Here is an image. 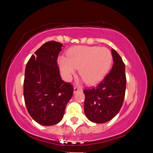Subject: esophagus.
I'll use <instances>...</instances> for the list:
<instances>
[{
  "mask_svg": "<svg viewBox=\"0 0 153 153\" xmlns=\"http://www.w3.org/2000/svg\"><path fill=\"white\" fill-rule=\"evenodd\" d=\"M81 91V88H80L78 86L74 87V94H75V93H77L78 91Z\"/></svg>",
  "mask_w": 153,
  "mask_h": 153,
  "instance_id": "esophagus-1",
  "label": "esophagus"
}]
</instances>
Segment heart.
I'll list each match as a JSON object with an SVG mask.
<instances>
[{
  "instance_id": "heart-1",
  "label": "heart",
  "mask_w": 153,
  "mask_h": 153,
  "mask_svg": "<svg viewBox=\"0 0 153 153\" xmlns=\"http://www.w3.org/2000/svg\"><path fill=\"white\" fill-rule=\"evenodd\" d=\"M113 57L106 47L77 46L70 49L67 57L60 56L58 64L63 76L69 80L79 68V74L88 84L101 81L111 66Z\"/></svg>"
}]
</instances>
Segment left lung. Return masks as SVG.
Segmentation results:
<instances>
[{"instance_id":"left-lung-1","label":"left lung","mask_w":153,"mask_h":153,"mask_svg":"<svg viewBox=\"0 0 153 153\" xmlns=\"http://www.w3.org/2000/svg\"><path fill=\"white\" fill-rule=\"evenodd\" d=\"M114 65L103 80L92 88L85 89L84 111L87 118L98 124L113 119L122 108L126 90L125 65L112 50Z\"/></svg>"}]
</instances>
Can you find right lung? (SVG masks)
<instances>
[{"instance_id":"right-lung-1","label":"right lung","mask_w":153,"mask_h":153,"mask_svg":"<svg viewBox=\"0 0 153 153\" xmlns=\"http://www.w3.org/2000/svg\"><path fill=\"white\" fill-rule=\"evenodd\" d=\"M62 45L50 41L34 52L26 66L24 97L26 108L39 124L51 126L62 120L73 87L59 75L57 57Z\"/></svg>"}]
</instances>
